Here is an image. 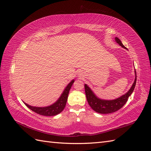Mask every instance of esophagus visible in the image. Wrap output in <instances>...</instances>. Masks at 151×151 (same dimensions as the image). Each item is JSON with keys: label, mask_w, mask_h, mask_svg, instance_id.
I'll list each match as a JSON object with an SVG mask.
<instances>
[{"label": "esophagus", "mask_w": 151, "mask_h": 151, "mask_svg": "<svg viewBox=\"0 0 151 151\" xmlns=\"http://www.w3.org/2000/svg\"><path fill=\"white\" fill-rule=\"evenodd\" d=\"M78 75V76H80V77H83V76H84V74H83L82 72H81V71H79Z\"/></svg>", "instance_id": "34e87169"}]
</instances>
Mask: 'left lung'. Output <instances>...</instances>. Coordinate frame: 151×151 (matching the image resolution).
<instances>
[{
    "label": "left lung",
    "mask_w": 151,
    "mask_h": 151,
    "mask_svg": "<svg viewBox=\"0 0 151 151\" xmlns=\"http://www.w3.org/2000/svg\"><path fill=\"white\" fill-rule=\"evenodd\" d=\"M115 40L116 42L121 47L126 49L121 40L118 37H115ZM135 80L133 83L132 86H131L130 89L128 91L127 93L121 96L120 97L117 99H114V100H104L100 98L97 97L96 95L94 93L91 88L89 87L87 84L84 85L85 87V92L86 95V99L88 102L89 105L91 108L95 111L96 112L99 114H111L113 112L119 110L128 101V99L132 93L134 88H135L136 84V72L135 70Z\"/></svg>",
    "instance_id": "8db88e82"
}]
</instances>
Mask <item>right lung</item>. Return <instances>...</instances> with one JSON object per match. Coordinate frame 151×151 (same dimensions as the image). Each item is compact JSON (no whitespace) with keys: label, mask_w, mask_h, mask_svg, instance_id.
Masks as SVG:
<instances>
[{"label":"right lung","mask_w":151,"mask_h":151,"mask_svg":"<svg viewBox=\"0 0 151 151\" xmlns=\"http://www.w3.org/2000/svg\"><path fill=\"white\" fill-rule=\"evenodd\" d=\"M74 82H75V80L73 79L66 86V88L63 90L62 94L61 95L59 99L54 104L50 106L45 107H36L32 106H30L25 103V102H24V103L31 110L40 115H45V116H54V115H58L61 113L63 110L64 108L65 107L69 90L71 88V86Z\"/></svg>","instance_id":"right-lung-1"}]
</instances>
